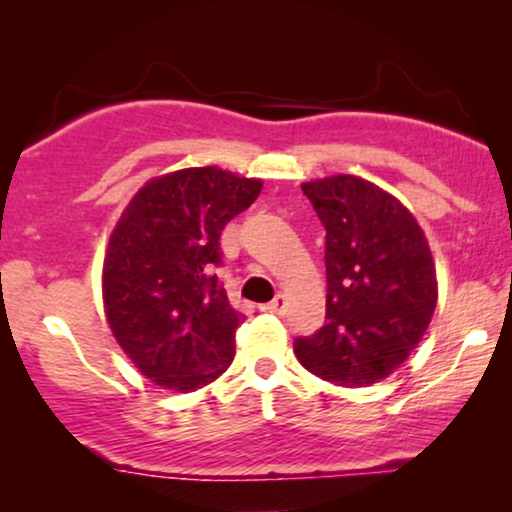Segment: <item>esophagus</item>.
<instances>
[{"instance_id": "1", "label": "esophagus", "mask_w": 512, "mask_h": 512, "mask_svg": "<svg viewBox=\"0 0 512 512\" xmlns=\"http://www.w3.org/2000/svg\"><path fill=\"white\" fill-rule=\"evenodd\" d=\"M264 310H267V313H276V315L284 313V310H286V296H284V293H276L274 301H269L267 305H264Z\"/></svg>"}]
</instances>
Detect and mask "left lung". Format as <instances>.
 Returning <instances> with one entry per match:
<instances>
[{"mask_svg":"<svg viewBox=\"0 0 512 512\" xmlns=\"http://www.w3.org/2000/svg\"><path fill=\"white\" fill-rule=\"evenodd\" d=\"M301 187L327 231V315L293 349L317 378L373 385L428 330L438 301L431 248L411 211L373 182L332 175Z\"/></svg>","mask_w":512,"mask_h":512,"instance_id":"obj_1","label":"left lung"}]
</instances>
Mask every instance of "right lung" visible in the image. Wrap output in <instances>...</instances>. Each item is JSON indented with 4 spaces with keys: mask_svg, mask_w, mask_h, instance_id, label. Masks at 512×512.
<instances>
[{
    "mask_svg": "<svg viewBox=\"0 0 512 512\" xmlns=\"http://www.w3.org/2000/svg\"><path fill=\"white\" fill-rule=\"evenodd\" d=\"M260 190L216 166L185 168L146 182L122 211L103 262L105 317L156 385L192 392L231 366L243 315L214 269L221 231Z\"/></svg>",
    "mask_w": 512,
    "mask_h": 512,
    "instance_id": "right-lung-1",
    "label": "right lung"
}]
</instances>
